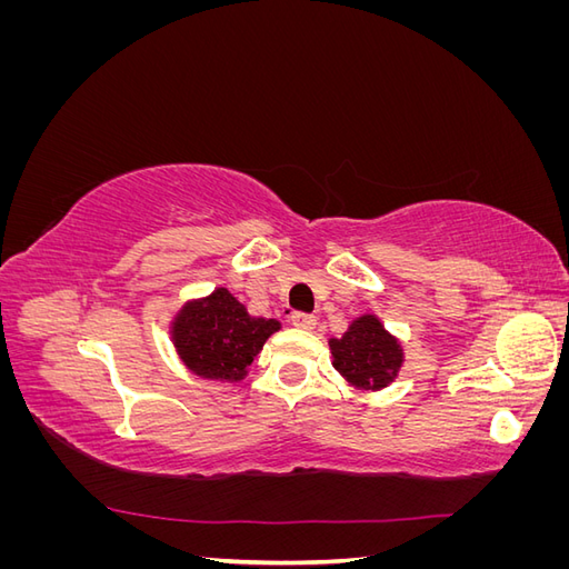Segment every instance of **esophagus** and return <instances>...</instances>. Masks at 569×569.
<instances>
[{
	"label": "esophagus",
	"instance_id": "esophagus-1",
	"mask_svg": "<svg viewBox=\"0 0 569 569\" xmlns=\"http://www.w3.org/2000/svg\"><path fill=\"white\" fill-rule=\"evenodd\" d=\"M291 325H295L297 330H313L316 318L306 316V313H295V316H291Z\"/></svg>",
	"mask_w": 569,
	"mask_h": 569
}]
</instances>
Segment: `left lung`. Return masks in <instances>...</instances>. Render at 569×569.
<instances>
[{
    "label": "left lung",
    "instance_id": "obj_1",
    "mask_svg": "<svg viewBox=\"0 0 569 569\" xmlns=\"http://www.w3.org/2000/svg\"><path fill=\"white\" fill-rule=\"evenodd\" d=\"M332 368L353 389L382 391L403 368V347L375 313H363L349 322L347 332L330 339Z\"/></svg>",
    "mask_w": 569,
    "mask_h": 569
}]
</instances>
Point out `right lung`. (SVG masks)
<instances>
[{
  "label": "right lung",
  "mask_w": 569,
  "mask_h": 569,
  "mask_svg": "<svg viewBox=\"0 0 569 569\" xmlns=\"http://www.w3.org/2000/svg\"><path fill=\"white\" fill-rule=\"evenodd\" d=\"M280 327L274 318L251 316L230 289L216 287L211 295L180 306L170 320V341L189 372L234 385L249 375L253 358Z\"/></svg>",
  "instance_id": "add662e5"
}]
</instances>
